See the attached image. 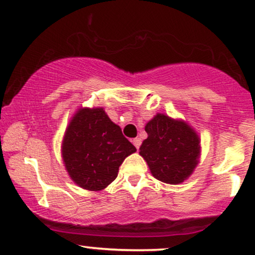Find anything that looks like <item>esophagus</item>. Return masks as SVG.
<instances>
[{"label":"esophagus","instance_id":"34e87169","mask_svg":"<svg viewBox=\"0 0 255 255\" xmlns=\"http://www.w3.org/2000/svg\"><path fill=\"white\" fill-rule=\"evenodd\" d=\"M131 142H133L134 146H135L136 148L139 149V147L141 145V139H139V137H135V139H133V141H131Z\"/></svg>","mask_w":255,"mask_h":255}]
</instances>
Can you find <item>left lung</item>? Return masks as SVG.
Here are the masks:
<instances>
[{"mask_svg":"<svg viewBox=\"0 0 255 255\" xmlns=\"http://www.w3.org/2000/svg\"><path fill=\"white\" fill-rule=\"evenodd\" d=\"M147 139L139 154L145 159L152 176L162 183H183L195 171L201 157V139L184 120L158 113L145 126Z\"/></svg>","mask_w":255,"mask_h":255,"instance_id":"8db88e82","label":"left lung"}]
</instances>
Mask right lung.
<instances>
[{
	"instance_id": "right-lung-1",
	"label": "right lung",
	"mask_w": 255,
	"mask_h": 255,
	"mask_svg": "<svg viewBox=\"0 0 255 255\" xmlns=\"http://www.w3.org/2000/svg\"><path fill=\"white\" fill-rule=\"evenodd\" d=\"M135 151L102 107L79 108L61 142V157L70 178L89 191H101L114 182L120 165Z\"/></svg>"
}]
</instances>
